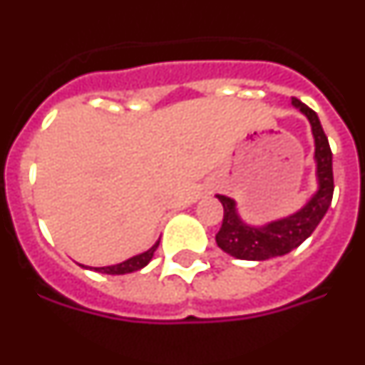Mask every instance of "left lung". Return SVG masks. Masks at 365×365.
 Instances as JSON below:
<instances>
[{
	"instance_id": "1",
	"label": "left lung",
	"mask_w": 365,
	"mask_h": 365,
	"mask_svg": "<svg viewBox=\"0 0 365 365\" xmlns=\"http://www.w3.org/2000/svg\"><path fill=\"white\" fill-rule=\"evenodd\" d=\"M292 106L307 117L311 122L312 137H314V160H316V182L318 188L312 197L298 212L287 217L270 221L267 225L252 227L247 225L237 214L234 199L227 195H217L222 205V225L215 234V241L221 250L237 259L265 261L270 257L285 256L298 248L309 235L320 225L333 201V153L329 140L324 133L320 118L311 108L292 98Z\"/></svg>"
}]
</instances>
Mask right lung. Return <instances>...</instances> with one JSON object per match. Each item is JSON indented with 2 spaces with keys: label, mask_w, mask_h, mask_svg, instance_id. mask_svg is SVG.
I'll list each match as a JSON object with an SVG mask.
<instances>
[{
  "label": "right lung",
  "mask_w": 365,
  "mask_h": 365,
  "mask_svg": "<svg viewBox=\"0 0 365 365\" xmlns=\"http://www.w3.org/2000/svg\"><path fill=\"white\" fill-rule=\"evenodd\" d=\"M159 241H157V243H155L153 247L150 248V250H146V252L137 254V256H133V257H130V259L122 261V263H118V265H111V267H89V269H93V270H95V272L111 274V276H117V274H130V272H135V270H140V269H144V267H146L148 263H150V261H151V257H153L155 250H157V247H159ZM86 269H87V267H86Z\"/></svg>",
  "instance_id": "right-lung-1"
}]
</instances>
